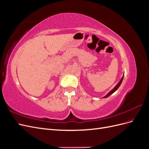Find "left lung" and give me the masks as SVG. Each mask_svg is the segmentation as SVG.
Returning <instances> with one entry per match:
<instances>
[{
	"label": "left lung",
	"instance_id": "8db88e82",
	"mask_svg": "<svg viewBox=\"0 0 149 149\" xmlns=\"http://www.w3.org/2000/svg\"><path fill=\"white\" fill-rule=\"evenodd\" d=\"M123 78H124V75L123 76V77H122V78H121V79H120V80L119 81V82L118 84H116V86H115V87H114L113 89H112V90H111V91H110L109 93H108L106 94V96H104L102 98H106V97H109L110 95H111L112 94H113V93H114L115 91H116L117 90H118V89L119 88V86H120V84H121L122 82H123Z\"/></svg>",
	"mask_w": 149,
	"mask_h": 149
}]
</instances>
